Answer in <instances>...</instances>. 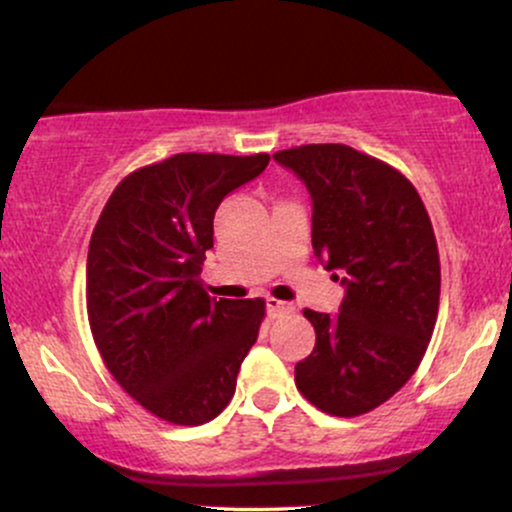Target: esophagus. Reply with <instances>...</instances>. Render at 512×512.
<instances>
[{
  "label": "esophagus",
  "mask_w": 512,
  "mask_h": 512,
  "mask_svg": "<svg viewBox=\"0 0 512 512\" xmlns=\"http://www.w3.org/2000/svg\"><path fill=\"white\" fill-rule=\"evenodd\" d=\"M293 305L286 303V301H279V298H267V313L269 317H279L284 313H291Z\"/></svg>",
  "instance_id": "esophagus-1"
}]
</instances>
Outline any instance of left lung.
<instances>
[{
  "instance_id": "obj_1",
  "label": "left lung",
  "mask_w": 512,
  "mask_h": 512,
  "mask_svg": "<svg viewBox=\"0 0 512 512\" xmlns=\"http://www.w3.org/2000/svg\"><path fill=\"white\" fill-rule=\"evenodd\" d=\"M274 158L308 187L315 257L346 286L339 315L303 310L315 349L296 363V387L325 414L361 416L404 387L431 342L436 233L416 187L380 158L346 144L293 146Z\"/></svg>"
}]
</instances>
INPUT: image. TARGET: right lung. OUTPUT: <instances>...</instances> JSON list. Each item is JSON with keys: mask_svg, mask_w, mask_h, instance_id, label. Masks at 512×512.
I'll list each match as a JSON object with an SVG mask.
<instances>
[{"mask_svg": "<svg viewBox=\"0 0 512 512\" xmlns=\"http://www.w3.org/2000/svg\"><path fill=\"white\" fill-rule=\"evenodd\" d=\"M269 154H175L115 187L93 228L86 310L105 368L129 397L175 426L216 419L264 320L262 298L204 291L221 199Z\"/></svg>", "mask_w": 512, "mask_h": 512, "instance_id": "obj_1", "label": "right lung"}]
</instances>
